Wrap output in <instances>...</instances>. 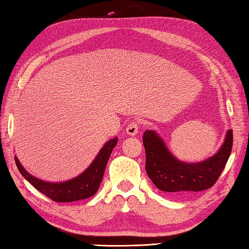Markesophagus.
Masks as SVG:
<instances>
[{"instance_id":"34e87169","label":"esophagus","mask_w":249,"mask_h":249,"mask_svg":"<svg viewBox=\"0 0 249 249\" xmlns=\"http://www.w3.org/2000/svg\"><path fill=\"white\" fill-rule=\"evenodd\" d=\"M139 127H140V123L138 121L130 122L127 127H126V133H127L129 136H135L138 134Z\"/></svg>"}]
</instances>
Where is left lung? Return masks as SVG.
Returning <instances> with one entry per match:
<instances>
[{
    "label": "left lung",
    "mask_w": 249,
    "mask_h": 249,
    "mask_svg": "<svg viewBox=\"0 0 249 249\" xmlns=\"http://www.w3.org/2000/svg\"><path fill=\"white\" fill-rule=\"evenodd\" d=\"M145 170L155 186L169 194L201 192L213 186L229 160L233 144V133L229 129L220 150L201 162L187 163L177 160L168 151L155 131L145 130Z\"/></svg>",
    "instance_id": "left-lung-1"
}]
</instances>
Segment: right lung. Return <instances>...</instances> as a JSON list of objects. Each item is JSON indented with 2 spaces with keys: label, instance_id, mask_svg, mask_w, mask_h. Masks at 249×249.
<instances>
[{
  "label": "right lung",
  "instance_id": "obj_1",
  "mask_svg": "<svg viewBox=\"0 0 249 249\" xmlns=\"http://www.w3.org/2000/svg\"><path fill=\"white\" fill-rule=\"evenodd\" d=\"M116 143H118V138L109 140L86 171L75 178L62 183L41 181L26 172L17 157H15V161L23 178L28 179L38 192L53 200L54 202H72V201L88 199L97 193L111 152Z\"/></svg>",
  "mask_w": 249,
  "mask_h": 249
}]
</instances>
